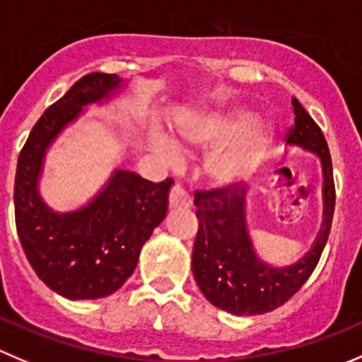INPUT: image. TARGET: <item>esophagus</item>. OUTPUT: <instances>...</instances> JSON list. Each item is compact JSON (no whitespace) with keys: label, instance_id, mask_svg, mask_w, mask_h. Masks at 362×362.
Segmentation results:
<instances>
[{"label":"esophagus","instance_id":"esophagus-1","mask_svg":"<svg viewBox=\"0 0 362 362\" xmlns=\"http://www.w3.org/2000/svg\"><path fill=\"white\" fill-rule=\"evenodd\" d=\"M168 204H170V208H188V206H192V197L185 192L181 183H174L170 195H168Z\"/></svg>","mask_w":362,"mask_h":362}]
</instances>
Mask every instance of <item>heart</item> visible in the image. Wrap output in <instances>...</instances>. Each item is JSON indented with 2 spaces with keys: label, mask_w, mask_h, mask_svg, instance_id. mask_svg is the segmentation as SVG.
Segmentation results:
<instances>
[{
  "label": "heart",
  "mask_w": 362,
  "mask_h": 362,
  "mask_svg": "<svg viewBox=\"0 0 362 362\" xmlns=\"http://www.w3.org/2000/svg\"><path fill=\"white\" fill-rule=\"evenodd\" d=\"M247 110L220 112L202 120L187 133L188 139L201 146L226 144L206 160L204 170L216 183H230L252 172L264 156L268 146V127L263 120L252 119Z\"/></svg>",
  "instance_id": "b5f03b06"
}]
</instances>
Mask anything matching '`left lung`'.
Listing matches in <instances>:
<instances>
[{"label": "left lung", "mask_w": 362, "mask_h": 362, "mask_svg": "<svg viewBox=\"0 0 362 362\" xmlns=\"http://www.w3.org/2000/svg\"><path fill=\"white\" fill-rule=\"evenodd\" d=\"M295 124L286 142L315 153L323 170V223L315 245L295 264L268 267L257 257L245 222L247 190L236 185L195 192L199 230L192 270L204 297L216 308L238 316L263 315L290 300L318 264L332 223L336 190L332 161L318 124L293 98Z\"/></svg>", "instance_id": "obj_1"}]
</instances>
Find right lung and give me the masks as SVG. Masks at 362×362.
I'll list each match as a JSON object with an SVG mask.
<instances>
[{
	"instance_id": "1",
	"label": "right lung",
	"mask_w": 362,
	"mask_h": 362,
	"mask_svg": "<svg viewBox=\"0 0 362 362\" xmlns=\"http://www.w3.org/2000/svg\"><path fill=\"white\" fill-rule=\"evenodd\" d=\"M117 74L90 72L37 120L17 160L13 206L21 245L47 288L71 300L103 298L135 272L140 250L167 215L172 179L153 183L115 170L83 208L54 213L39 195V177L49 144L83 106L120 90Z\"/></svg>"
}]
</instances>
